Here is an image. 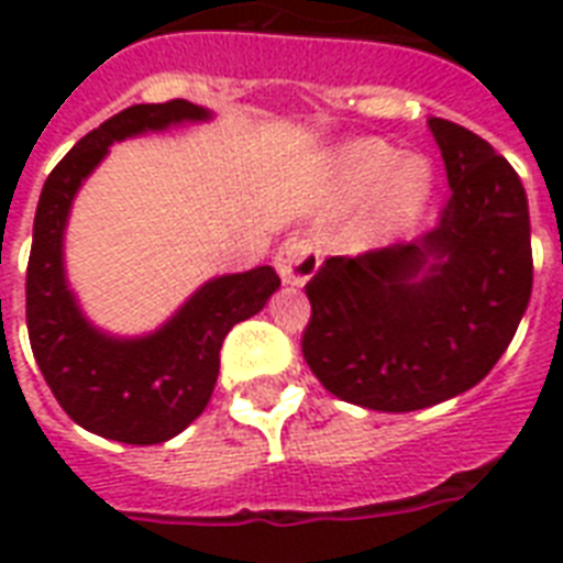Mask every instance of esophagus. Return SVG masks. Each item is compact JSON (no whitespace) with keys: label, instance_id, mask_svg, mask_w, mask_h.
<instances>
[{"label":"esophagus","instance_id":"esophagus-1","mask_svg":"<svg viewBox=\"0 0 563 563\" xmlns=\"http://www.w3.org/2000/svg\"><path fill=\"white\" fill-rule=\"evenodd\" d=\"M274 265H277V272H280L286 286H303V283L318 272V265H321V251H318V245L312 239L291 236L280 245V251L274 256Z\"/></svg>","mask_w":563,"mask_h":563}]
</instances>
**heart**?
<instances>
[{
	"label": "heart",
	"mask_w": 563,
	"mask_h": 563,
	"mask_svg": "<svg viewBox=\"0 0 563 563\" xmlns=\"http://www.w3.org/2000/svg\"><path fill=\"white\" fill-rule=\"evenodd\" d=\"M342 180L353 195H368L383 187L379 216L391 228H402L418 219L432 195V169L423 157L400 161L391 145L376 140L347 148L342 161Z\"/></svg>",
	"instance_id": "obj_1"
}]
</instances>
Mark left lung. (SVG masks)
Here are the masks:
<instances>
[{"label": "left lung", "instance_id": "left-lung-1", "mask_svg": "<svg viewBox=\"0 0 563 563\" xmlns=\"http://www.w3.org/2000/svg\"><path fill=\"white\" fill-rule=\"evenodd\" d=\"M444 157L441 219L415 242L330 256L307 283L303 360L327 391L376 411H415L488 376L532 295L526 189L467 128L429 119Z\"/></svg>", "mask_w": 563, "mask_h": 563}]
</instances>
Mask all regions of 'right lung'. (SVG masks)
<instances>
[{"mask_svg": "<svg viewBox=\"0 0 563 563\" xmlns=\"http://www.w3.org/2000/svg\"><path fill=\"white\" fill-rule=\"evenodd\" d=\"M210 119L192 101L125 108L75 143L40 192L25 274V321L40 374L60 409L96 435L122 444H163L210 402L219 351L233 324L256 316L280 277L272 265L203 283L152 335L113 339L84 318L64 272V228L81 180L113 143Z\"/></svg>", "mask_w": 563, "mask_h": 563, "instance_id": "obj_1", "label": "right lung"}]
</instances>
